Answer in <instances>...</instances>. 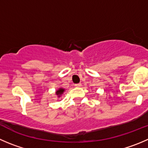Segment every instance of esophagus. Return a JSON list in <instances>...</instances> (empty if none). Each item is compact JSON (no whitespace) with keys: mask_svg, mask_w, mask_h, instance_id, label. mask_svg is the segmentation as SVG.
I'll list each match as a JSON object with an SVG mask.
<instances>
[{"mask_svg":"<svg viewBox=\"0 0 148 148\" xmlns=\"http://www.w3.org/2000/svg\"><path fill=\"white\" fill-rule=\"evenodd\" d=\"M75 87H80V86H81V84H75Z\"/></svg>","mask_w":148,"mask_h":148,"instance_id":"obj_1","label":"esophagus"}]
</instances>
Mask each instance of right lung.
Segmentation results:
<instances>
[{
	"label": "right lung",
	"mask_w": 148,
	"mask_h": 148,
	"mask_svg": "<svg viewBox=\"0 0 148 148\" xmlns=\"http://www.w3.org/2000/svg\"><path fill=\"white\" fill-rule=\"evenodd\" d=\"M64 91V89H63V88H60V89L57 90V92H56V94H57V95H58V97H60L61 96V94H63Z\"/></svg>",
	"instance_id": "1"
}]
</instances>
